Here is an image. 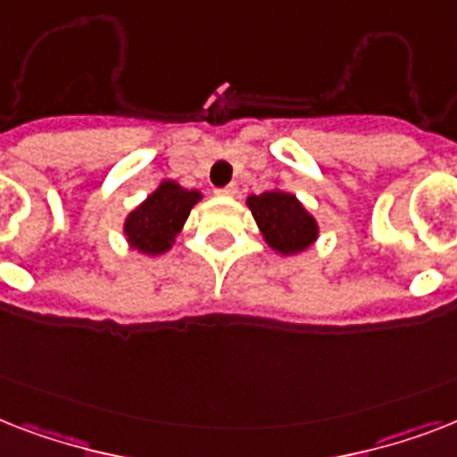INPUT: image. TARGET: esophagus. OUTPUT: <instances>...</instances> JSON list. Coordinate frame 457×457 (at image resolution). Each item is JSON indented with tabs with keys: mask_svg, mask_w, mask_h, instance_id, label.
I'll use <instances>...</instances> for the list:
<instances>
[{
	"mask_svg": "<svg viewBox=\"0 0 457 457\" xmlns=\"http://www.w3.org/2000/svg\"><path fill=\"white\" fill-rule=\"evenodd\" d=\"M218 196H235L237 194V187L235 185H229V187H225V189H218Z\"/></svg>",
	"mask_w": 457,
	"mask_h": 457,
	"instance_id": "1",
	"label": "esophagus"
}]
</instances>
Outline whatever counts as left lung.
<instances>
[{
    "label": "left lung",
    "mask_w": 457,
    "mask_h": 457,
    "mask_svg": "<svg viewBox=\"0 0 457 457\" xmlns=\"http://www.w3.org/2000/svg\"><path fill=\"white\" fill-rule=\"evenodd\" d=\"M263 242L279 256H296L318 242L320 225L315 215L296 199V194L272 187L246 199Z\"/></svg>",
    "instance_id": "8db88e82"
}]
</instances>
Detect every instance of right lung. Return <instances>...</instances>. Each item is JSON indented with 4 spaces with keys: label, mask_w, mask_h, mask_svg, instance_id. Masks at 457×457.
Listing matches in <instances>:
<instances>
[{
    "label": "right lung",
    "mask_w": 457,
    "mask_h": 457,
    "mask_svg": "<svg viewBox=\"0 0 457 457\" xmlns=\"http://www.w3.org/2000/svg\"><path fill=\"white\" fill-rule=\"evenodd\" d=\"M201 199L204 194L199 189H185L175 179H163L139 206L125 215L123 237L128 246L152 258L168 253Z\"/></svg>",
    "instance_id": "right-lung-1"
}]
</instances>
